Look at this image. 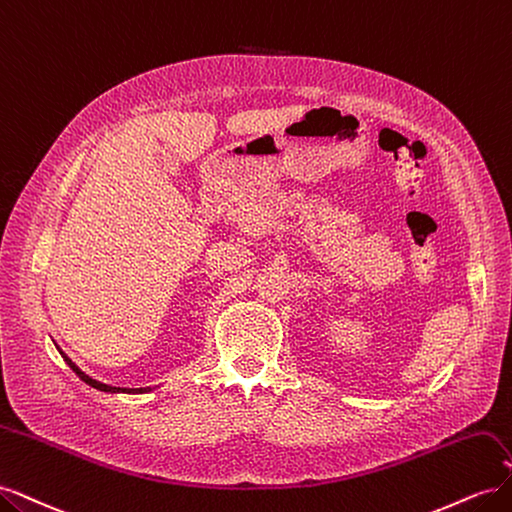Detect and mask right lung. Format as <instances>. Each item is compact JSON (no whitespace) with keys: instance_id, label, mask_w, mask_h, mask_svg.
Listing matches in <instances>:
<instances>
[{"instance_id":"right-lung-1","label":"right lung","mask_w":512,"mask_h":512,"mask_svg":"<svg viewBox=\"0 0 512 512\" xmlns=\"http://www.w3.org/2000/svg\"><path fill=\"white\" fill-rule=\"evenodd\" d=\"M61 356H64V359H66V363L74 369V374L76 376H79L83 382H87L89 386H94V389H98V391H111V393H143V391H147V389H117V386H108V384H102V382H98V380H94V378H89L87 374H83V371L79 369V367H76L70 359H68V356L64 354V352H61Z\"/></svg>"}]
</instances>
